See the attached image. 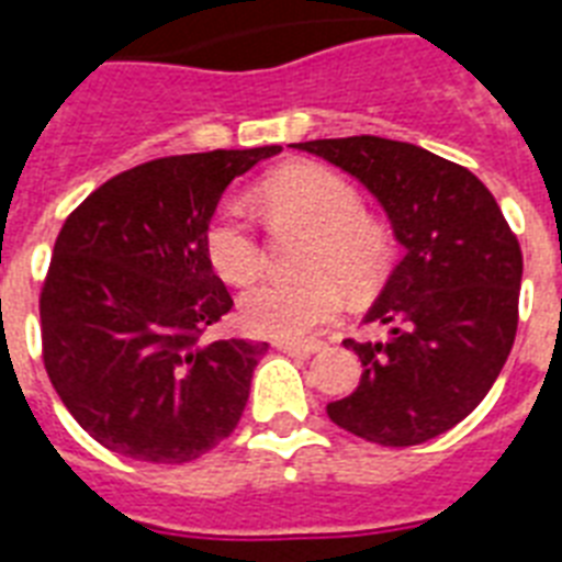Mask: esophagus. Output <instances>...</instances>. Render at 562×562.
Returning <instances> with one entry per match:
<instances>
[{"instance_id": "esophagus-1", "label": "esophagus", "mask_w": 562, "mask_h": 562, "mask_svg": "<svg viewBox=\"0 0 562 562\" xmlns=\"http://www.w3.org/2000/svg\"><path fill=\"white\" fill-rule=\"evenodd\" d=\"M277 350L294 352V356H312V352L324 350L321 341H277Z\"/></svg>"}]
</instances>
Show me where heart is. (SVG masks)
<instances>
[{
  "label": "heart",
  "mask_w": 562,
  "mask_h": 562,
  "mask_svg": "<svg viewBox=\"0 0 562 562\" xmlns=\"http://www.w3.org/2000/svg\"><path fill=\"white\" fill-rule=\"evenodd\" d=\"M262 201L280 218L315 229L308 241L303 280L254 282L238 300L241 324L268 338H306L341 312L347 282L368 291L382 280L391 262V236L361 212V194L350 180L321 166H294L262 183ZM203 245L212 268L227 282H247L262 265V241L238 201H224L212 212Z\"/></svg>",
  "instance_id": "heart-1"
}]
</instances>
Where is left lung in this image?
I'll use <instances>...</instances> for the list:
<instances>
[{
	"mask_svg": "<svg viewBox=\"0 0 562 562\" xmlns=\"http://www.w3.org/2000/svg\"><path fill=\"white\" fill-rule=\"evenodd\" d=\"M294 148L364 183L405 247L364 317L391 335L344 341L364 373L326 414L370 443H426L472 414L505 368L519 324V241L470 169L419 145L347 136Z\"/></svg>",
	"mask_w": 562,
	"mask_h": 562,
	"instance_id": "left-lung-1",
	"label": "left lung"
}]
</instances>
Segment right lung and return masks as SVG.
I'll return each mask as SVG.
<instances>
[{
    "mask_svg": "<svg viewBox=\"0 0 562 562\" xmlns=\"http://www.w3.org/2000/svg\"><path fill=\"white\" fill-rule=\"evenodd\" d=\"M280 151L143 162L101 183L57 233L40 291L43 364L110 452L187 463L238 426L268 344L203 338L233 308L203 233L229 180Z\"/></svg>",
    "mask_w": 562,
    "mask_h": 562,
    "instance_id": "right-lung-1",
    "label": "right lung"
}]
</instances>
